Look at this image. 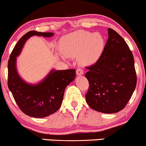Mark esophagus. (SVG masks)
I'll return each mask as SVG.
<instances>
[{"instance_id":"esophagus-1","label":"esophagus","mask_w":146,"mask_h":146,"mask_svg":"<svg viewBox=\"0 0 146 146\" xmlns=\"http://www.w3.org/2000/svg\"><path fill=\"white\" fill-rule=\"evenodd\" d=\"M76 73H77V75H82L83 74H84V71H83L82 69H80V68H79V69H77Z\"/></svg>"}]
</instances>
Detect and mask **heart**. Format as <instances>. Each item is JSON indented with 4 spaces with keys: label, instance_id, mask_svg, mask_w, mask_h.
<instances>
[{
    "label": "heart",
    "instance_id": "1",
    "mask_svg": "<svg viewBox=\"0 0 146 146\" xmlns=\"http://www.w3.org/2000/svg\"><path fill=\"white\" fill-rule=\"evenodd\" d=\"M104 40L98 33L79 30L65 36L60 44V57H77L83 66H91L98 61L104 50Z\"/></svg>",
    "mask_w": 146,
    "mask_h": 146
}]
</instances>
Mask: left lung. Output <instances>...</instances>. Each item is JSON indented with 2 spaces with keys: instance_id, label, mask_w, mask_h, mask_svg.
<instances>
[{
  "instance_id": "8db88e82",
  "label": "left lung",
  "mask_w": 146,
  "mask_h": 146,
  "mask_svg": "<svg viewBox=\"0 0 146 146\" xmlns=\"http://www.w3.org/2000/svg\"><path fill=\"white\" fill-rule=\"evenodd\" d=\"M108 39L96 63L87 69L85 76L90 87L86 94L88 104L102 113L123 110L135 89L137 77L134 58L125 40L108 28Z\"/></svg>"
}]
</instances>
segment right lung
I'll use <instances>...</instances> for the list:
<instances>
[{
  "instance_id": "add662e5",
  "label": "right lung",
  "mask_w": 146,
  "mask_h": 146,
  "mask_svg": "<svg viewBox=\"0 0 146 146\" xmlns=\"http://www.w3.org/2000/svg\"><path fill=\"white\" fill-rule=\"evenodd\" d=\"M52 32L30 31L23 35L15 46L8 62V87L23 113L29 117L44 118L54 113L61 106L65 88L75 77V69H52L42 82L36 84L25 82L20 77L16 60L26 40L34 36L50 38Z\"/></svg>"
}]
</instances>
